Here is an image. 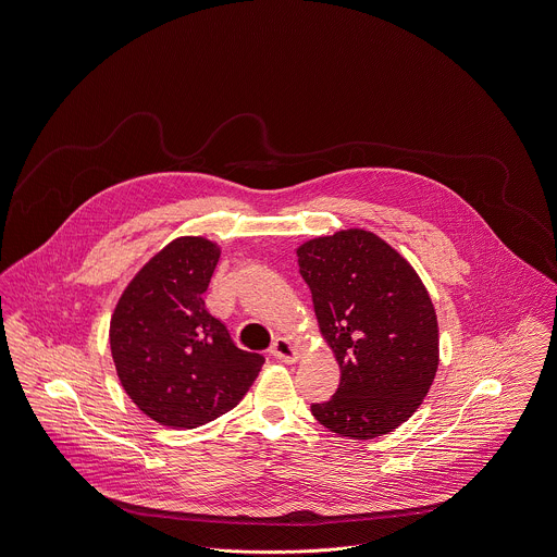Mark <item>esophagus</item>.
Here are the masks:
<instances>
[{"mask_svg": "<svg viewBox=\"0 0 557 557\" xmlns=\"http://www.w3.org/2000/svg\"><path fill=\"white\" fill-rule=\"evenodd\" d=\"M269 352H271L275 359L284 361V363H297L299 357H301L299 348H297L290 339H286V337H275V342L271 344V350H269Z\"/></svg>", "mask_w": 557, "mask_h": 557, "instance_id": "34e87169", "label": "esophagus"}]
</instances>
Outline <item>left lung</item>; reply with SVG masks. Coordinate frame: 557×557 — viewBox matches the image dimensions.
Listing matches in <instances>:
<instances>
[{
	"label": "left lung",
	"mask_w": 557,
	"mask_h": 557,
	"mask_svg": "<svg viewBox=\"0 0 557 557\" xmlns=\"http://www.w3.org/2000/svg\"><path fill=\"white\" fill-rule=\"evenodd\" d=\"M318 329L339 366V386L311 414L350 440L406 423L432 388L440 361L437 318L412 264L363 228L297 248Z\"/></svg>",
	"instance_id": "obj_1"
}]
</instances>
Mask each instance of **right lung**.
Segmentation results:
<instances>
[{
	"instance_id": "obj_1",
	"label": "right lung",
	"mask_w": 557,
	"mask_h": 557,
	"mask_svg": "<svg viewBox=\"0 0 557 557\" xmlns=\"http://www.w3.org/2000/svg\"><path fill=\"white\" fill-rule=\"evenodd\" d=\"M220 253L205 237L173 239L140 267L111 315V355L127 397L173 430L233 410L264 363L205 308Z\"/></svg>"
}]
</instances>
